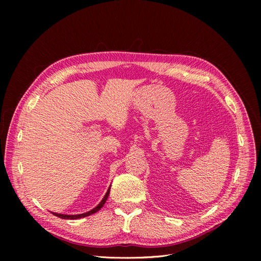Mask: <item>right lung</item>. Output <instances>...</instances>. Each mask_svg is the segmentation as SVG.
<instances>
[{
  "mask_svg": "<svg viewBox=\"0 0 261 261\" xmlns=\"http://www.w3.org/2000/svg\"><path fill=\"white\" fill-rule=\"evenodd\" d=\"M110 187H111V186H110ZM110 187H109V189H108L107 194L105 195L103 199H102V200L100 201V203L98 204V206H97L96 208L91 209V210H90V211H88V212H86V213H81V215H72V216H69V215H61V213H55V212H52V215L57 216V217H59V218H61V219H67V220H68V219H70V220H74V219H81V218L88 217V216L92 215V213H96L97 211H99L102 207H103V204L106 203V201H107V199H108V197H109V194H110Z\"/></svg>",
  "mask_w": 261,
  "mask_h": 261,
  "instance_id": "obj_1",
  "label": "right lung"
}]
</instances>
